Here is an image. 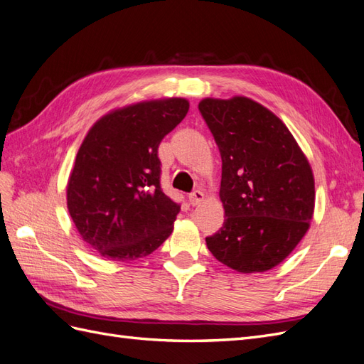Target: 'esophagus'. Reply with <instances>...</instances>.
<instances>
[{
	"instance_id": "1",
	"label": "esophagus",
	"mask_w": 364,
	"mask_h": 364,
	"mask_svg": "<svg viewBox=\"0 0 364 364\" xmlns=\"http://www.w3.org/2000/svg\"><path fill=\"white\" fill-rule=\"evenodd\" d=\"M203 200H204V193L201 191H193L189 195V203L192 204V206H197V204H200Z\"/></svg>"
}]
</instances>
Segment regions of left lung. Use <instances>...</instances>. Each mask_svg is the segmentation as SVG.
I'll list each match as a JSON object with an SVG mask.
<instances>
[{
	"mask_svg": "<svg viewBox=\"0 0 364 364\" xmlns=\"http://www.w3.org/2000/svg\"><path fill=\"white\" fill-rule=\"evenodd\" d=\"M198 109L221 155L223 228L206 238L220 263L264 272L292 252L315 204L311 164L289 129L246 97L204 98Z\"/></svg>",
	"mask_w": 364,
	"mask_h": 364,
	"instance_id": "left-lung-1",
	"label": "left lung"
}]
</instances>
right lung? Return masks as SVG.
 I'll use <instances>...</instances> for the list:
<instances>
[{
	"mask_svg": "<svg viewBox=\"0 0 364 364\" xmlns=\"http://www.w3.org/2000/svg\"><path fill=\"white\" fill-rule=\"evenodd\" d=\"M188 110L184 98L143 101L90 127L69 176L68 209L101 257L134 262L172 234L180 204L161 191L158 146Z\"/></svg>",
	"mask_w": 364,
	"mask_h": 364,
	"instance_id": "right-lung-1",
	"label": "right lung"
}]
</instances>
